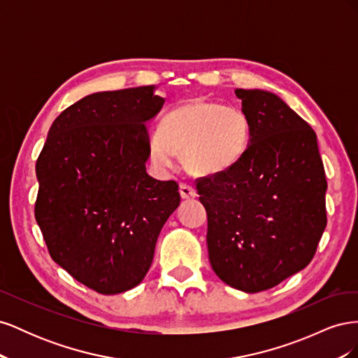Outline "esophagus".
Segmentation results:
<instances>
[{
    "label": "esophagus",
    "mask_w": 358,
    "mask_h": 358,
    "mask_svg": "<svg viewBox=\"0 0 358 358\" xmlns=\"http://www.w3.org/2000/svg\"><path fill=\"white\" fill-rule=\"evenodd\" d=\"M179 192H180V197L185 199V200L194 199V197L197 196L196 189H194L191 185H187V183H180V185H179Z\"/></svg>",
    "instance_id": "esophagus-1"
}]
</instances>
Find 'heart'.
Segmentation results:
<instances>
[{
	"mask_svg": "<svg viewBox=\"0 0 358 358\" xmlns=\"http://www.w3.org/2000/svg\"><path fill=\"white\" fill-rule=\"evenodd\" d=\"M249 138L251 124L243 110L191 99L164 115L148 149L159 167H171L175 154H183V164L194 175L215 176L242 159Z\"/></svg>",
	"mask_w": 358,
	"mask_h": 358,
	"instance_id": "heart-1",
	"label": "heart"
}]
</instances>
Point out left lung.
I'll use <instances>...</instances> for the list:
<instances>
[{
    "instance_id": "8db88e82",
    "label": "left lung",
    "mask_w": 358,
    "mask_h": 358,
    "mask_svg": "<svg viewBox=\"0 0 358 358\" xmlns=\"http://www.w3.org/2000/svg\"><path fill=\"white\" fill-rule=\"evenodd\" d=\"M251 124L242 159L197 179L209 262L236 289L258 292L305 268L327 225V180L310 125L263 90H236Z\"/></svg>"
}]
</instances>
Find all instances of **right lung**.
<instances>
[{"instance_id": "right-lung-1", "label": "right lung", "mask_w": 358, "mask_h": 358, "mask_svg": "<svg viewBox=\"0 0 358 358\" xmlns=\"http://www.w3.org/2000/svg\"><path fill=\"white\" fill-rule=\"evenodd\" d=\"M155 86L95 92L53 121L38 155L36 220L53 262L80 284L119 294L142 282L180 203L175 180L146 173Z\"/></svg>"}]
</instances>
